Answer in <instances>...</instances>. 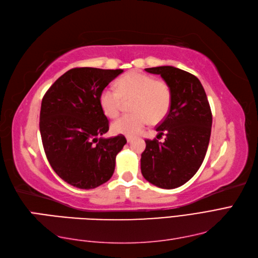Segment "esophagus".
I'll use <instances>...</instances> for the list:
<instances>
[{
  "label": "esophagus",
  "mask_w": 258,
  "mask_h": 258,
  "mask_svg": "<svg viewBox=\"0 0 258 258\" xmlns=\"http://www.w3.org/2000/svg\"><path fill=\"white\" fill-rule=\"evenodd\" d=\"M134 140H135V138H134V137H130V136H128V137H127V142H128V143L133 142Z\"/></svg>",
  "instance_id": "1"
}]
</instances>
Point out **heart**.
Here are the masks:
<instances>
[{
    "label": "heart",
    "instance_id": "obj_1",
    "mask_svg": "<svg viewBox=\"0 0 258 258\" xmlns=\"http://www.w3.org/2000/svg\"><path fill=\"white\" fill-rule=\"evenodd\" d=\"M130 98H134L130 106L134 112L112 122V133L134 136L146 127L150 119L153 122L161 121L171 108L172 91L165 81L133 71L117 81L116 90L106 87L102 91L99 105L106 116L115 118L121 110L122 99Z\"/></svg>",
    "mask_w": 258,
    "mask_h": 258
}]
</instances>
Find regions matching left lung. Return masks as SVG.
<instances>
[{
    "label": "left lung",
    "mask_w": 258,
    "mask_h": 258,
    "mask_svg": "<svg viewBox=\"0 0 258 258\" xmlns=\"http://www.w3.org/2000/svg\"><path fill=\"white\" fill-rule=\"evenodd\" d=\"M146 71L161 75L169 85L172 104L156 128L165 141L146 140L141 173L149 183L173 189L187 183L203 164L211 135L210 105L200 81L189 72L169 66Z\"/></svg>",
    "instance_id": "obj_1"
}]
</instances>
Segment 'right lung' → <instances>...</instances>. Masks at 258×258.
I'll return each instance as SVG.
<instances>
[{
    "mask_svg": "<svg viewBox=\"0 0 258 258\" xmlns=\"http://www.w3.org/2000/svg\"><path fill=\"white\" fill-rule=\"evenodd\" d=\"M123 70L74 68L46 92L40 109V135L47 159L60 178L81 189L109 180L116 155L127 140L102 138L109 129L99 95Z\"/></svg>",
    "mask_w": 258,
    "mask_h": 258,
    "instance_id": "obj_1",
    "label": "right lung"
}]
</instances>
